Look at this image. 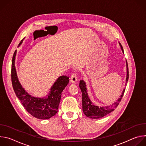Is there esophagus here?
Segmentation results:
<instances>
[{
	"label": "esophagus",
	"mask_w": 146,
	"mask_h": 146,
	"mask_svg": "<svg viewBox=\"0 0 146 146\" xmlns=\"http://www.w3.org/2000/svg\"><path fill=\"white\" fill-rule=\"evenodd\" d=\"M77 80V75L75 73H73L70 76V81L72 83H75Z\"/></svg>",
	"instance_id": "obj_1"
}]
</instances>
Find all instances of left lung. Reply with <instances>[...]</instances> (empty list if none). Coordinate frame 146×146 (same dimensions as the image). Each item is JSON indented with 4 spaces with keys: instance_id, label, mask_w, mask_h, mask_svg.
<instances>
[{
    "instance_id": "left-lung-1",
    "label": "left lung",
    "mask_w": 146,
    "mask_h": 146,
    "mask_svg": "<svg viewBox=\"0 0 146 146\" xmlns=\"http://www.w3.org/2000/svg\"><path fill=\"white\" fill-rule=\"evenodd\" d=\"M119 46L121 48L123 53V50L122 46L120 43ZM127 63V78H126V84L128 81L129 78V71H128V66L127 61L126 60ZM79 87L81 89L82 92V111L84 112V114L91 118H100L103 117H105L107 114L112 112L114 109L118 106L119 105V103L121 102V100L125 90V89H123V91L122 92V95H121L120 98L118 99V100L115 102L114 104L110 106H106V107H98V106H95L92 103L88 95L87 90L86 88V84L84 81L80 80L79 83Z\"/></svg>"
}]
</instances>
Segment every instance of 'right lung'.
<instances>
[{
    "label": "right lung",
    "instance_id": "add662e5",
    "mask_svg": "<svg viewBox=\"0 0 146 146\" xmlns=\"http://www.w3.org/2000/svg\"><path fill=\"white\" fill-rule=\"evenodd\" d=\"M22 42L23 40L19 46ZM16 53L17 50L14 53L11 65V81L16 96L27 111L33 117L42 119L50 118L58 112L62 92L69 84V77L62 76L58 78L47 97L40 98L32 96L23 88L18 79L15 67Z\"/></svg>",
    "mask_w": 146,
    "mask_h": 146
}]
</instances>
